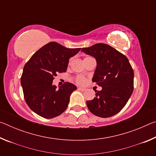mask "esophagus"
Segmentation results:
<instances>
[{
  "instance_id": "esophagus-1",
  "label": "esophagus",
  "mask_w": 156,
  "mask_h": 156,
  "mask_svg": "<svg viewBox=\"0 0 156 156\" xmlns=\"http://www.w3.org/2000/svg\"><path fill=\"white\" fill-rule=\"evenodd\" d=\"M78 89L79 91H85L86 90V89L85 88H84V87H79L78 88Z\"/></svg>"
}]
</instances>
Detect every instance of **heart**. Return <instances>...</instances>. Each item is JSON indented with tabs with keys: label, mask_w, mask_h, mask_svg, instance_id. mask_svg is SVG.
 <instances>
[{
	"label": "heart",
	"mask_w": 156,
	"mask_h": 156,
	"mask_svg": "<svg viewBox=\"0 0 156 156\" xmlns=\"http://www.w3.org/2000/svg\"><path fill=\"white\" fill-rule=\"evenodd\" d=\"M88 58H89V57H87L84 59ZM76 82H77L78 84H84V83H85V78H84L83 76H79L77 78H76Z\"/></svg>",
	"instance_id": "b5f03b06"
}]
</instances>
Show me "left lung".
Returning a JSON list of instances; mask_svg holds the SVG:
<instances>
[{
	"mask_svg": "<svg viewBox=\"0 0 156 156\" xmlns=\"http://www.w3.org/2000/svg\"><path fill=\"white\" fill-rule=\"evenodd\" d=\"M81 51L96 59L92 81L102 87L94 90L93 100L87 101L88 109L99 117H112L122 110L133 93V69L125 55L107 44H96Z\"/></svg>",
	"mask_w": 156,
	"mask_h": 156,
	"instance_id": "left-lung-1",
	"label": "left lung"
}]
</instances>
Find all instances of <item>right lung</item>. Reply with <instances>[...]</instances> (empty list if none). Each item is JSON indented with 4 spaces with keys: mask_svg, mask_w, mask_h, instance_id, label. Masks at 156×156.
I'll use <instances>...</instances> for the list:
<instances>
[{
    "mask_svg": "<svg viewBox=\"0 0 156 156\" xmlns=\"http://www.w3.org/2000/svg\"><path fill=\"white\" fill-rule=\"evenodd\" d=\"M80 49H69L51 42L38 50L26 63L21 86L26 102L36 114L49 119L67 109L71 94L77 87L67 82L57 88L53 80L57 73L66 72L69 59Z\"/></svg>",
    "mask_w": 156,
    "mask_h": 156,
    "instance_id": "add662e5",
    "label": "right lung"
}]
</instances>
